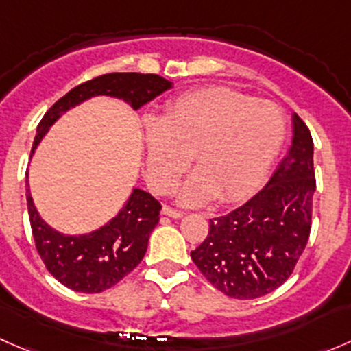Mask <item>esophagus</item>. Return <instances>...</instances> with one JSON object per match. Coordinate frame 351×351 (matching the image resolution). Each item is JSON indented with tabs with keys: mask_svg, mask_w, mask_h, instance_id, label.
<instances>
[{
	"mask_svg": "<svg viewBox=\"0 0 351 351\" xmlns=\"http://www.w3.org/2000/svg\"><path fill=\"white\" fill-rule=\"evenodd\" d=\"M161 212L165 215H168V217H171V219H180V217H183V212L182 210H176V208H171V207H168V205H165V207L161 208Z\"/></svg>",
	"mask_w": 351,
	"mask_h": 351,
	"instance_id": "obj_1",
	"label": "esophagus"
}]
</instances>
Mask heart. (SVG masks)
<instances>
[{"label":"heart","mask_w":351,"mask_h":351,"mask_svg":"<svg viewBox=\"0 0 351 351\" xmlns=\"http://www.w3.org/2000/svg\"><path fill=\"white\" fill-rule=\"evenodd\" d=\"M284 139V113L271 101L222 86L189 91L161 120L144 122L147 180L156 192H169L193 154L197 171L178 189V200H238L263 180Z\"/></svg>","instance_id":"obj_1"}]
</instances>
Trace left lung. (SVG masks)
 I'll return each mask as SVG.
<instances>
[{
  "label": "left lung",
  "instance_id": "8db88e82",
  "mask_svg": "<svg viewBox=\"0 0 351 351\" xmlns=\"http://www.w3.org/2000/svg\"><path fill=\"white\" fill-rule=\"evenodd\" d=\"M289 153L270 182L236 210L210 219L205 241L192 251L204 277L234 299H256L280 287L293 271L311 232L314 143L292 113Z\"/></svg>",
  "mask_w": 351,
  "mask_h": 351
}]
</instances>
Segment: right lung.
<instances>
[{"mask_svg":"<svg viewBox=\"0 0 351 351\" xmlns=\"http://www.w3.org/2000/svg\"><path fill=\"white\" fill-rule=\"evenodd\" d=\"M171 86V81L158 74L110 73L73 88L59 98L40 120L30 158L62 113L83 101L104 95L119 98L134 110H139ZM27 207L35 246L45 268L67 289L83 293L104 292L141 263L161 210V205L151 193L132 189L122 208L105 226L86 234H62L38 214L30 195L28 171Z\"/></svg>","mask_w":351,"mask_h":351,"instance_id":"1","label":"right lung"}]
</instances>
